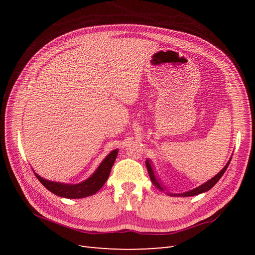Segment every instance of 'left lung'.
Instances as JSON below:
<instances>
[{
    "instance_id": "obj_1",
    "label": "left lung",
    "mask_w": 255,
    "mask_h": 255,
    "mask_svg": "<svg viewBox=\"0 0 255 255\" xmlns=\"http://www.w3.org/2000/svg\"><path fill=\"white\" fill-rule=\"evenodd\" d=\"M230 161H231V158H230V160L228 161V164L225 166V168H223L222 170H221L217 175H215V176L213 177V179H211L208 182L202 184L201 186H199V187H197V188H195V189H192V190H190V191L184 192V194H180V195H172V194H170V195H171V196H181V197H191V196H197V195H199V194H202V192H205V191H207V190H210V189L214 186V185L220 180V177L223 175V173L226 172L227 168H228V166H229V164H230ZM145 166H146V169H148V172H149V175H150L151 182L153 183L154 186H155V187L158 188V189H160V190H164V188L161 187L160 183H158V181L156 180L155 174H154V172H153V169H152V167H151V163H150L149 159L145 160Z\"/></svg>"
}]
</instances>
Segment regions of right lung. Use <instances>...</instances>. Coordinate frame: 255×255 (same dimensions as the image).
I'll return each mask as SVG.
<instances>
[{
  "label": "right lung",
  "mask_w": 255,
  "mask_h": 255,
  "mask_svg": "<svg viewBox=\"0 0 255 255\" xmlns=\"http://www.w3.org/2000/svg\"><path fill=\"white\" fill-rule=\"evenodd\" d=\"M117 154L118 150H114L113 152H111L102 161L101 165L99 166L97 171L92 174L89 179L80 184L73 185L51 182L42 179V177L38 175L37 173H35V175L43 186L51 192H53L54 195L69 199L85 198L96 194V192L105 184L107 179H109L112 167L115 163L116 157H117Z\"/></svg>",
  "instance_id": "right-lung-1"
}]
</instances>
